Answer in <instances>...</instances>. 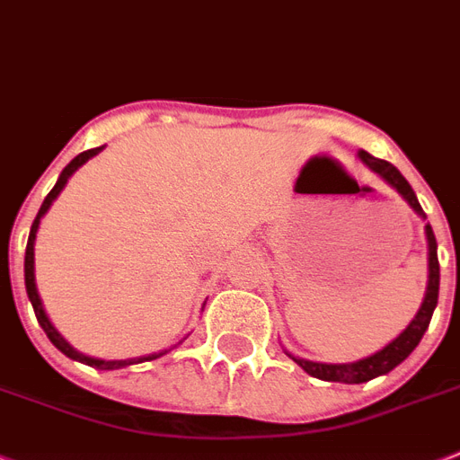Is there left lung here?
I'll return each mask as SVG.
<instances>
[{
  "instance_id": "obj_1",
  "label": "left lung",
  "mask_w": 460,
  "mask_h": 460,
  "mask_svg": "<svg viewBox=\"0 0 460 460\" xmlns=\"http://www.w3.org/2000/svg\"><path fill=\"white\" fill-rule=\"evenodd\" d=\"M366 167L371 172H376L385 184H390L399 196L404 198L409 208L416 212L418 217L425 219V212L418 203L416 193H413L411 184L406 181L404 174L397 170V167L387 163V160L373 158L366 151L357 153ZM425 238H428V288H425V297L418 307L416 316L411 319V323L397 335V338L387 342L383 349H378L371 357H364L359 361H349V364H323V361H309L302 359V357H295L286 349L290 359L300 366L302 371L309 373L312 378L328 380V383H345V385H359V383H368V380L378 378V376H385L392 368H397L402 361L409 357L418 347L420 338L425 335L428 326H430L432 312L437 307V297H439V260H437V241L435 234H432L430 224H425Z\"/></svg>"
}]
</instances>
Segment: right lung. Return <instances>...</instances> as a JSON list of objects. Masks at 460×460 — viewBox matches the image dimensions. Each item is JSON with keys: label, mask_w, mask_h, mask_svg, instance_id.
Returning a JSON list of instances; mask_svg holds the SVG:
<instances>
[{"label": "right lung", "mask_w": 460, "mask_h": 460, "mask_svg": "<svg viewBox=\"0 0 460 460\" xmlns=\"http://www.w3.org/2000/svg\"><path fill=\"white\" fill-rule=\"evenodd\" d=\"M106 146H96V148H89V151L80 153V155H75L73 160H70L68 165L63 167V172L58 174V179H56L54 189L49 191V196L44 198L42 208H40V212H37L35 222H32V226H30V238H28V248H25V290H28V297H30V305H32V309H35V316L37 321H40V326L44 328V333H47V338L54 342L56 349H61L68 359L73 361H80V364H87L92 366V368H101V371H115V368H127V366L132 364H141V361H153L158 359V357H163V354H167L172 349H163V352H153V354H144V357H134V359H96V357H89V354H82L80 349H75L73 345H70L68 340L63 338L58 331H56V326L51 323V319L47 316V312H44V305H42V297H40V293H37V283H35V241H37V229H40V222H42V217L49 212V208H51V203H54L56 198H58V193L66 189V184H68V179L73 177L75 172L80 170L87 160H92L94 155H99L101 151H103ZM205 307V305H203ZM186 340V338H184ZM184 340H179V345L184 342ZM177 347V345H174Z\"/></svg>", "instance_id": "add662e5"}]
</instances>
